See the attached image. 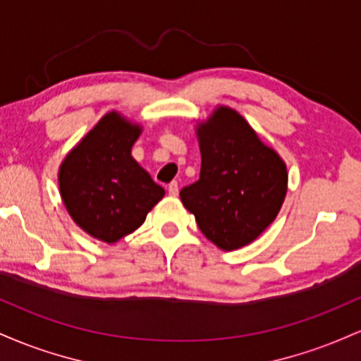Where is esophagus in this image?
Masks as SVG:
<instances>
[{
    "mask_svg": "<svg viewBox=\"0 0 361 361\" xmlns=\"http://www.w3.org/2000/svg\"><path fill=\"white\" fill-rule=\"evenodd\" d=\"M168 193L171 195V197H176V195H178V183H176V181H171V183L168 185Z\"/></svg>",
    "mask_w": 361,
    "mask_h": 361,
    "instance_id": "34e87169",
    "label": "esophagus"
}]
</instances>
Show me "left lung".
Segmentation results:
<instances>
[{"mask_svg": "<svg viewBox=\"0 0 361 361\" xmlns=\"http://www.w3.org/2000/svg\"><path fill=\"white\" fill-rule=\"evenodd\" d=\"M200 180L180 198L209 241L224 251L247 246L275 221L288 188L287 164L234 109L217 105L195 126Z\"/></svg>", "mask_w": 361, "mask_h": 361, "instance_id": "left-lung-1", "label": "left lung"}]
</instances>
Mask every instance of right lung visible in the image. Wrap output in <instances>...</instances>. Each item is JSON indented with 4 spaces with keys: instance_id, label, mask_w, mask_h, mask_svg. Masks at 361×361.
<instances>
[{
    "instance_id": "1",
    "label": "right lung",
    "mask_w": 361,
    "mask_h": 361,
    "mask_svg": "<svg viewBox=\"0 0 361 361\" xmlns=\"http://www.w3.org/2000/svg\"><path fill=\"white\" fill-rule=\"evenodd\" d=\"M142 126L111 110L62 159V204L78 227L114 244L146 221L164 188L132 157Z\"/></svg>"
}]
</instances>
